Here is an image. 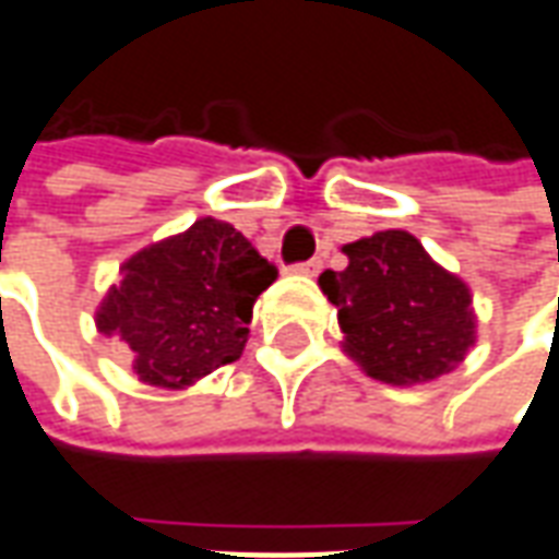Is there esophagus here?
I'll return each instance as SVG.
<instances>
[{"label": "esophagus", "instance_id": "34e87169", "mask_svg": "<svg viewBox=\"0 0 559 559\" xmlns=\"http://www.w3.org/2000/svg\"><path fill=\"white\" fill-rule=\"evenodd\" d=\"M322 271V261L319 258H310V261H301V264H295L292 273H301V276H317Z\"/></svg>", "mask_w": 559, "mask_h": 559}]
</instances>
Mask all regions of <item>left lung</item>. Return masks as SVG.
<instances>
[{"instance_id": "1", "label": "left lung", "mask_w": 559, "mask_h": 559, "mask_svg": "<svg viewBox=\"0 0 559 559\" xmlns=\"http://www.w3.org/2000/svg\"><path fill=\"white\" fill-rule=\"evenodd\" d=\"M344 271H325L319 288L337 307L344 353L392 386L453 371L475 346L472 292L435 264L407 230H377L346 242Z\"/></svg>"}]
</instances>
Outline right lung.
<instances>
[{"label":"right lung","instance_id":"right-lung-1","mask_svg":"<svg viewBox=\"0 0 559 559\" xmlns=\"http://www.w3.org/2000/svg\"><path fill=\"white\" fill-rule=\"evenodd\" d=\"M273 280L276 267L240 230L206 215L127 258L96 329L124 341L142 383L185 390L240 359L252 307Z\"/></svg>","mask_w":559,"mask_h":559}]
</instances>
